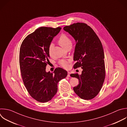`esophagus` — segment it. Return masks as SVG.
<instances>
[{"instance_id": "obj_1", "label": "esophagus", "mask_w": 127, "mask_h": 127, "mask_svg": "<svg viewBox=\"0 0 127 127\" xmlns=\"http://www.w3.org/2000/svg\"><path fill=\"white\" fill-rule=\"evenodd\" d=\"M67 76H68V77H70V72H68Z\"/></svg>"}]
</instances>
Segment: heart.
<instances>
[{
    "instance_id": "1",
    "label": "heart",
    "mask_w": 127,
    "mask_h": 127,
    "mask_svg": "<svg viewBox=\"0 0 127 127\" xmlns=\"http://www.w3.org/2000/svg\"><path fill=\"white\" fill-rule=\"evenodd\" d=\"M58 43L64 49L65 48H66L67 46H68L70 45H72V42H71L70 39L69 38V37L68 36H67L66 35L64 34H62L60 36V37L59 39V40H58ZM52 47H53V44L51 43L50 44V45L49 46V53H50ZM59 65L63 68H66L68 66V61L66 60H62L59 61Z\"/></svg>"
}]
</instances>
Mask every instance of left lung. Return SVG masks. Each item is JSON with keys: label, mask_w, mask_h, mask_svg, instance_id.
Masks as SVG:
<instances>
[{"label": "left lung", "mask_w": 127, "mask_h": 127, "mask_svg": "<svg viewBox=\"0 0 127 127\" xmlns=\"http://www.w3.org/2000/svg\"><path fill=\"white\" fill-rule=\"evenodd\" d=\"M63 29L75 39L76 46L74 68L81 67L82 74H72L79 83L74 87L75 93L81 99L90 100L101 90L105 77L104 53L101 42L94 30L84 23H74Z\"/></svg>", "instance_id": "left-lung-1"}]
</instances>
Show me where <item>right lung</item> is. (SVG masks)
<instances>
[{"instance_id": "right-lung-1", "label": "right lung", "mask_w": 127, "mask_h": 127, "mask_svg": "<svg viewBox=\"0 0 127 127\" xmlns=\"http://www.w3.org/2000/svg\"><path fill=\"white\" fill-rule=\"evenodd\" d=\"M61 29L40 27L28 35L20 46L19 65L23 83L30 96L40 102L51 100L57 92L58 83L67 76V72L59 67L53 73L46 71L49 46Z\"/></svg>"}]
</instances>
